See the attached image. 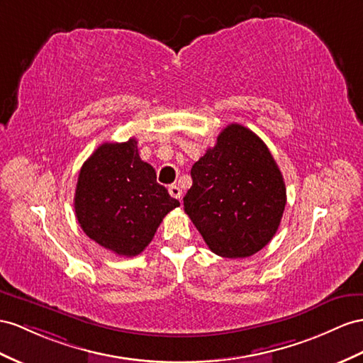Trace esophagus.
I'll list each match as a JSON object with an SVG mask.
<instances>
[{"label":"esophagus","mask_w":363,"mask_h":363,"mask_svg":"<svg viewBox=\"0 0 363 363\" xmlns=\"http://www.w3.org/2000/svg\"><path fill=\"white\" fill-rule=\"evenodd\" d=\"M169 193H170V196L174 199H179V201L182 199V190L178 187V185H170Z\"/></svg>","instance_id":"34e87169"}]
</instances>
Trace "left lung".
Segmentation results:
<instances>
[{
  "mask_svg": "<svg viewBox=\"0 0 363 363\" xmlns=\"http://www.w3.org/2000/svg\"><path fill=\"white\" fill-rule=\"evenodd\" d=\"M191 179L184 210L213 253L248 257L273 239L286 203L285 182L252 130L227 125L193 164Z\"/></svg>",
  "mask_w": 363,
  "mask_h": 363,
  "instance_id": "8db88e82",
  "label": "left lung"
}]
</instances>
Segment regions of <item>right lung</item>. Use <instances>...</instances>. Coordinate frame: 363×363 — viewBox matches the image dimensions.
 Returning a JSON list of instances; mask_svg holds the SVG:
<instances>
[{"mask_svg":"<svg viewBox=\"0 0 363 363\" xmlns=\"http://www.w3.org/2000/svg\"><path fill=\"white\" fill-rule=\"evenodd\" d=\"M179 207L138 153V141L101 144L82 164L75 213L84 233L118 256L132 257L152 242L165 215Z\"/></svg>","mask_w":363,"mask_h":363,"instance_id":"1","label":"right lung"}]
</instances>
